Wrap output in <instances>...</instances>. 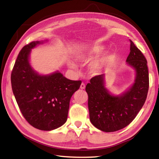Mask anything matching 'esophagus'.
Segmentation results:
<instances>
[{
  "instance_id": "esophagus-1",
  "label": "esophagus",
  "mask_w": 159,
  "mask_h": 159,
  "mask_svg": "<svg viewBox=\"0 0 159 159\" xmlns=\"http://www.w3.org/2000/svg\"><path fill=\"white\" fill-rule=\"evenodd\" d=\"M80 89H84V88H85V83H82L81 84H80Z\"/></svg>"
}]
</instances>
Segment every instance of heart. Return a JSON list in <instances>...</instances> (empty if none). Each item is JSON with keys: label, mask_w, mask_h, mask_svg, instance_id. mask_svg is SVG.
<instances>
[{"label": "heart", "mask_w": 159, "mask_h": 159, "mask_svg": "<svg viewBox=\"0 0 159 159\" xmlns=\"http://www.w3.org/2000/svg\"><path fill=\"white\" fill-rule=\"evenodd\" d=\"M104 48L101 46V45H95V46L92 47L90 49H88L85 53H83V55L80 56V60L85 61L88 60H90L91 58H93L94 57H96L103 52ZM105 62V59H102L101 60H99L96 62L94 63L92 66H91V70L93 72L98 71L99 69L102 68V66H103V64ZM72 66L75 67L74 64H71Z\"/></svg>", "instance_id": "heart-1"}]
</instances>
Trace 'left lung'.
Returning a JSON list of instances; mask_svg holds the SVG:
<instances>
[{
    "label": "left lung",
    "instance_id": "1",
    "mask_svg": "<svg viewBox=\"0 0 159 159\" xmlns=\"http://www.w3.org/2000/svg\"><path fill=\"white\" fill-rule=\"evenodd\" d=\"M127 57L128 64L135 69L133 85L120 96L110 95L104 85V74L93 77L85 87L92 124L102 131L110 133L124 128L133 121L146 101L149 86L147 61L133 42Z\"/></svg>",
    "mask_w": 159,
    "mask_h": 159
}]
</instances>
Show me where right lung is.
I'll use <instances>...</instances> for the list:
<instances>
[{"instance_id":"obj_1","label":"right lung","mask_w":159,"mask_h":159,"mask_svg":"<svg viewBox=\"0 0 159 159\" xmlns=\"http://www.w3.org/2000/svg\"><path fill=\"white\" fill-rule=\"evenodd\" d=\"M43 42L33 41L20 50L13 66L11 84L19 108L29 124L52 130L66 121L71 96L81 80H71L60 72L48 76L36 73L29 62L31 49Z\"/></svg>"}]
</instances>
